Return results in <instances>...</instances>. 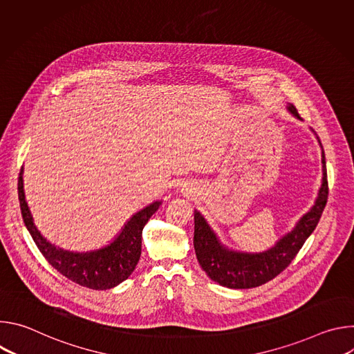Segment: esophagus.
I'll return each instance as SVG.
<instances>
[{"label":"esophagus","instance_id":"obj_1","mask_svg":"<svg viewBox=\"0 0 354 354\" xmlns=\"http://www.w3.org/2000/svg\"><path fill=\"white\" fill-rule=\"evenodd\" d=\"M189 192V189H186V187H182V193H187Z\"/></svg>","mask_w":354,"mask_h":354}]
</instances>
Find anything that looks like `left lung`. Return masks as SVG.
Wrapping results in <instances>:
<instances>
[{
	"label": "left lung",
	"instance_id": "8db88e82",
	"mask_svg": "<svg viewBox=\"0 0 354 354\" xmlns=\"http://www.w3.org/2000/svg\"><path fill=\"white\" fill-rule=\"evenodd\" d=\"M287 111L302 120L288 104ZM314 131V130H313ZM318 138V137H317ZM321 148L322 144L318 140ZM322 180L313 207L302 216L291 231L286 232L272 248L262 252H242L224 245L200 212L194 210L193 245L197 261L206 274L228 288H254L281 273L295 258L301 246L314 232L328 200L326 162L322 148Z\"/></svg>",
	"mask_w": 354,
	"mask_h": 354
}]
</instances>
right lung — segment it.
Segmentation results:
<instances>
[{"mask_svg":"<svg viewBox=\"0 0 354 354\" xmlns=\"http://www.w3.org/2000/svg\"><path fill=\"white\" fill-rule=\"evenodd\" d=\"M18 196L24 223L46 261L71 281L93 290L113 288L133 273L141 255L142 228L162 203L157 200L134 213L108 245L75 252L47 241L35 225L25 198L24 167L18 179Z\"/></svg>","mask_w":354,"mask_h":354,"instance_id":"add662e5","label":"right lung"}]
</instances>
